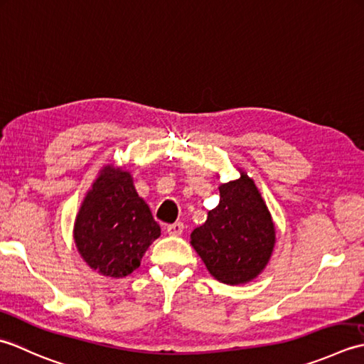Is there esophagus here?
Returning a JSON list of instances; mask_svg holds the SVG:
<instances>
[{"instance_id":"1","label":"esophagus","mask_w":364,"mask_h":364,"mask_svg":"<svg viewBox=\"0 0 364 364\" xmlns=\"http://www.w3.org/2000/svg\"><path fill=\"white\" fill-rule=\"evenodd\" d=\"M166 232L169 234V235H181L182 232H183V225L181 223V221H177V223H174V225H169L168 228H166Z\"/></svg>"}]
</instances>
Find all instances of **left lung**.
I'll list each match as a JSON object with an SVG mask.
<instances>
[{
  "mask_svg": "<svg viewBox=\"0 0 364 364\" xmlns=\"http://www.w3.org/2000/svg\"><path fill=\"white\" fill-rule=\"evenodd\" d=\"M239 173V179L220 185V204L190 235L210 275L229 286L261 275L277 243L275 223L261 191L243 169Z\"/></svg>",
  "mask_w": 364,
  "mask_h": 364,
  "instance_id": "8db88e82",
  "label": "left lung"
}]
</instances>
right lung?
<instances>
[{"instance_id": "add662e5", "label": "right lung", "mask_w": 364, "mask_h": 364, "mask_svg": "<svg viewBox=\"0 0 364 364\" xmlns=\"http://www.w3.org/2000/svg\"><path fill=\"white\" fill-rule=\"evenodd\" d=\"M161 229L141 198L130 171L103 166L81 201L73 242L83 261L102 277L124 278L136 270Z\"/></svg>"}]
</instances>
